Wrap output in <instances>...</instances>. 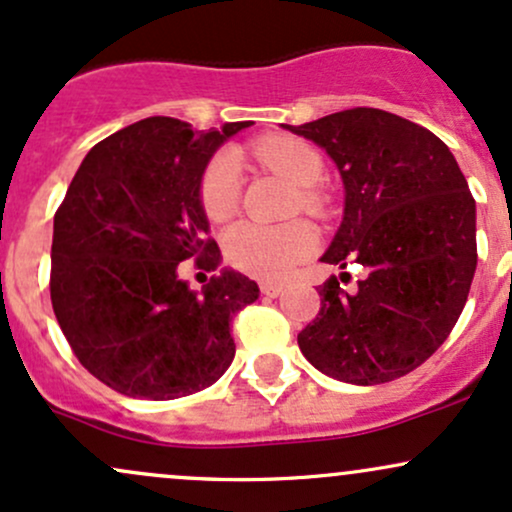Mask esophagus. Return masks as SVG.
Wrapping results in <instances>:
<instances>
[{
  "label": "esophagus",
  "mask_w": 512,
  "mask_h": 512,
  "mask_svg": "<svg viewBox=\"0 0 512 512\" xmlns=\"http://www.w3.org/2000/svg\"><path fill=\"white\" fill-rule=\"evenodd\" d=\"M261 292L266 297H278L280 292H283V283H273V280H266V283H261Z\"/></svg>",
  "instance_id": "1"
}]
</instances>
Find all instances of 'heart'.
Returning a JSON list of instances; mask_svg holds the SVG:
<instances>
[{
	"mask_svg": "<svg viewBox=\"0 0 512 512\" xmlns=\"http://www.w3.org/2000/svg\"><path fill=\"white\" fill-rule=\"evenodd\" d=\"M258 162L278 171L292 186L300 188L297 198L307 210H317L321 195L314 186L324 176V157L317 147L297 137H266L251 145ZM241 200V164L232 152H220L205 166L200 179V205L212 222L232 217ZM319 237L307 222L263 225L244 220L234 225L225 237L227 261L239 271L261 280L285 278L297 263L317 251Z\"/></svg>",
	"mask_w": 512,
	"mask_h": 512,
	"instance_id": "obj_1",
	"label": "heart"
}]
</instances>
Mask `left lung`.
Masks as SVG:
<instances>
[{"mask_svg":"<svg viewBox=\"0 0 512 512\" xmlns=\"http://www.w3.org/2000/svg\"><path fill=\"white\" fill-rule=\"evenodd\" d=\"M285 128L324 147L346 186L343 222L321 261L365 268L350 292L336 275L319 287V314L297 336L304 358L365 387L409 375L445 343L472 287L467 179L440 137L380 108Z\"/></svg>","mask_w":512,"mask_h":512,"instance_id":"obj_1","label":"left lung"}]
</instances>
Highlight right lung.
<instances>
[{
	"instance_id": "obj_1",
	"label": "right lung",
	"mask_w": 512,
	"mask_h": 512,
	"mask_svg": "<svg viewBox=\"0 0 512 512\" xmlns=\"http://www.w3.org/2000/svg\"><path fill=\"white\" fill-rule=\"evenodd\" d=\"M251 120L200 132L154 116L89 149L55 212L50 300L72 353L132 399L166 401L210 387L234 358L232 317L258 285L225 271L195 295L179 263L212 271L200 179L217 147Z\"/></svg>"
}]
</instances>
